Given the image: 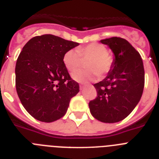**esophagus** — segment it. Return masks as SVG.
<instances>
[{
  "instance_id": "esophagus-1",
  "label": "esophagus",
  "mask_w": 159,
  "mask_h": 159,
  "mask_svg": "<svg viewBox=\"0 0 159 159\" xmlns=\"http://www.w3.org/2000/svg\"><path fill=\"white\" fill-rule=\"evenodd\" d=\"M84 86H85V85H84V84H80V90H83L84 88Z\"/></svg>"
}]
</instances>
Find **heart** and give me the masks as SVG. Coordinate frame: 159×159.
Listing matches in <instances>:
<instances>
[{
	"label": "heart",
	"instance_id": "obj_1",
	"mask_svg": "<svg viewBox=\"0 0 159 159\" xmlns=\"http://www.w3.org/2000/svg\"><path fill=\"white\" fill-rule=\"evenodd\" d=\"M88 58L85 64L87 70H77L71 74V78L78 83H88L96 75L102 76L110 71L113 64V57L107 53L106 47L97 43H90L76 50H68L63 57V63L69 71H75L80 66V58Z\"/></svg>",
	"mask_w": 159,
	"mask_h": 159
}]
</instances>
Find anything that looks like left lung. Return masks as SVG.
Instances as JSON below:
<instances>
[{
  "label": "left lung",
  "instance_id": "obj_1",
  "mask_svg": "<svg viewBox=\"0 0 159 159\" xmlns=\"http://www.w3.org/2000/svg\"><path fill=\"white\" fill-rule=\"evenodd\" d=\"M100 42L111 49L115 58L106 78L94 84L97 96L88 105L97 120L117 123L127 117L141 99L145 81L143 63L125 39L111 37Z\"/></svg>",
  "mask_w": 159,
  "mask_h": 159
}]
</instances>
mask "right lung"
I'll use <instances>...</instances> for the list:
<instances>
[{"label": "right lung", "mask_w": 159, "mask_h": 159, "mask_svg": "<svg viewBox=\"0 0 159 159\" xmlns=\"http://www.w3.org/2000/svg\"><path fill=\"white\" fill-rule=\"evenodd\" d=\"M78 45L45 34L32 38L20 53L15 68L16 92L25 110L39 121L62 118L80 91L63 63L64 53Z\"/></svg>", "instance_id": "right-lung-1"}]
</instances>
